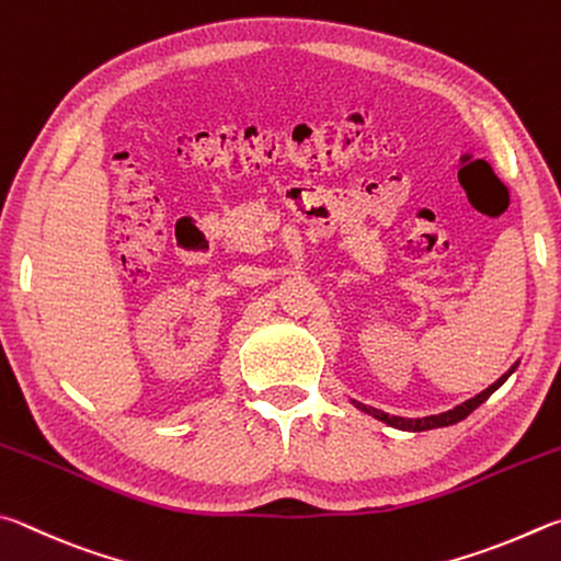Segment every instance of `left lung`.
Instances as JSON below:
<instances>
[{"mask_svg": "<svg viewBox=\"0 0 561 561\" xmlns=\"http://www.w3.org/2000/svg\"><path fill=\"white\" fill-rule=\"evenodd\" d=\"M515 369H517V365H515V367H510V369L505 371V375L495 381V385H490L485 391H480L478 397L468 399V401H463V404H460V407L450 409V411H444V414H438V416H426V419H404V416H389V414H385V411L371 409V407H365V404H357V401H352V404H355L357 409L365 411V414H371L375 419L385 421V424L394 426V428H401V431H428V428H440V426H454V424H458V421H463V419L470 414V411H476L480 404H483V401H488V397L493 394L495 389L503 387L505 381H507V377L513 375Z\"/></svg>", "mask_w": 561, "mask_h": 561, "instance_id": "8db88e82", "label": "left lung"}]
</instances>
